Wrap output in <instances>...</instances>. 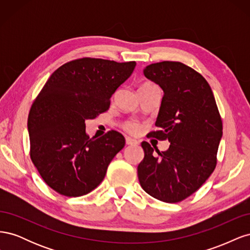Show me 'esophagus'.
<instances>
[{
    "instance_id": "1",
    "label": "esophagus",
    "mask_w": 250,
    "mask_h": 250,
    "mask_svg": "<svg viewBox=\"0 0 250 250\" xmlns=\"http://www.w3.org/2000/svg\"><path fill=\"white\" fill-rule=\"evenodd\" d=\"M138 142L131 139V138H126V145H137Z\"/></svg>"
}]
</instances>
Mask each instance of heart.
Returning <instances> with one entry per match:
<instances>
[{"instance_id":"b5f03b06","label":"heart","mask_w":250,"mask_h":250,"mask_svg":"<svg viewBox=\"0 0 250 250\" xmlns=\"http://www.w3.org/2000/svg\"><path fill=\"white\" fill-rule=\"evenodd\" d=\"M141 87H157L153 83H144V84ZM123 129L127 132H129L131 134H138L141 129H142V125L135 121H126V122L123 124Z\"/></svg>"}]
</instances>
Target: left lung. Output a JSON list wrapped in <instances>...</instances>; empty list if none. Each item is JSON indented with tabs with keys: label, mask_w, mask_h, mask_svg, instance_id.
I'll return each instance as SVG.
<instances>
[{
	"label": "left lung",
	"mask_w": 250,
	"mask_h": 250,
	"mask_svg": "<svg viewBox=\"0 0 250 250\" xmlns=\"http://www.w3.org/2000/svg\"><path fill=\"white\" fill-rule=\"evenodd\" d=\"M145 76L164 90L155 126L148 137L170 142L167 151L143 142L145 157L138 167L144 191L168 203L185 200L206 183L217 165L222 120L208 81L179 62L148 65Z\"/></svg>",
	"instance_id": "8db88e82"
}]
</instances>
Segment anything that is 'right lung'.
I'll use <instances>...</instances> for the list:
<instances>
[{"label": "right lung", "instance_id": "obj_1", "mask_svg": "<svg viewBox=\"0 0 250 250\" xmlns=\"http://www.w3.org/2000/svg\"><path fill=\"white\" fill-rule=\"evenodd\" d=\"M135 62L83 57L53 73L29 111L30 157L51 188L66 197L99 186L125 139L110 130L99 139L85 133V120L108 110L110 97L132 74Z\"/></svg>", "mask_w": 250, "mask_h": 250}]
</instances>
